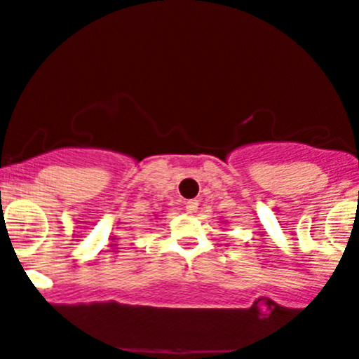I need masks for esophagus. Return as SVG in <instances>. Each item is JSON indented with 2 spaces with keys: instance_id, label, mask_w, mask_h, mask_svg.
Segmentation results:
<instances>
[{
  "instance_id": "1",
  "label": "esophagus",
  "mask_w": 359,
  "mask_h": 359,
  "mask_svg": "<svg viewBox=\"0 0 359 359\" xmlns=\"http://www.w3.org/2000/svg\"><path fill=\"white\" fill-rule=\"evenodd\" d=\"M197 209H199V201H197V199L187 201V203H185V211H187L189 214H194L197 211Z\"/></svg>"
}]
</instances>
